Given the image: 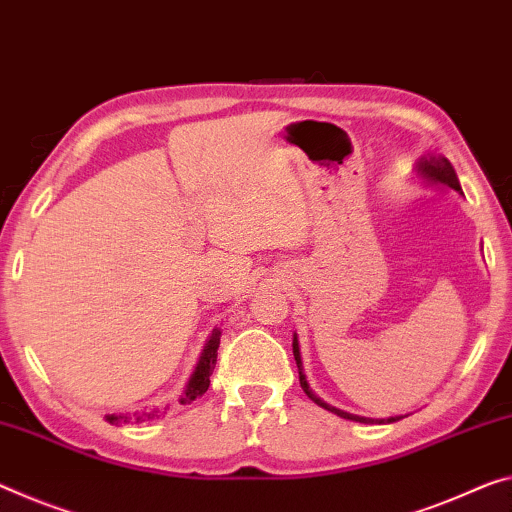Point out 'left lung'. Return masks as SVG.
I'll return each mask as SVG.
<instances>
[{"label": "left lung", "instance_id": "obj_1", "mask_svg": "<svg viewBox=\"0 0 512 512\" xmlns=\"http://www.w3.org/2000/svg\"><path fill=\"white\" fill-rule=\"evenodd\" d=\"M417 170H419V175H424V180H428V182H433V184H442V186H449V189H453V191H458V193H462V189H460V182H458V175H456V170H453V166H451V161L446 159V157H440V154H428V157H421V161L417 164ZM294 358H296V364H298V378H300V387H303V392L310 396V399L316 403V405H321L323 410H328V412H335L337 417H342V419H351V421H360V424H389V421H399L401 417H389V419H369V417H360V415H351V412H344V410H339V408H335V405H328L326 401L323 399H319V396H316L312 389H310V385H307V380H305V373H303V360H300V348H298V337L294 335Z\"/></svg>", "mask_w": 512, "mask_h": 512}]
</instances>
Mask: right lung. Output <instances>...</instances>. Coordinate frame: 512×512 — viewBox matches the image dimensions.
<instances>
[{"label": "right lung", "mask_w": 512, "mask_h": 512, "mask_svg": "<svg viewBox=\"0 0 512 512\" xmlns=\"http://www.w3.org/2000/svg\"><path fill=\"white\" fill-rule=\"evenodd\" d=\"M218 344H221V330H214L212 337H209V342L205 344V351H202L200 360H198V367L193 371V376L189 378V385H186L184 394L180 403H191L196 401L198 396H202L207 392L209 387V376H212V371L216 367V351H218ZM159 417V410H143V412H134V415H107L104 419L109 421V424H129V421H134V424H143V421H150V419H157Z\"/></svg>", "instance_id": "obj_1"}]
</instances>
